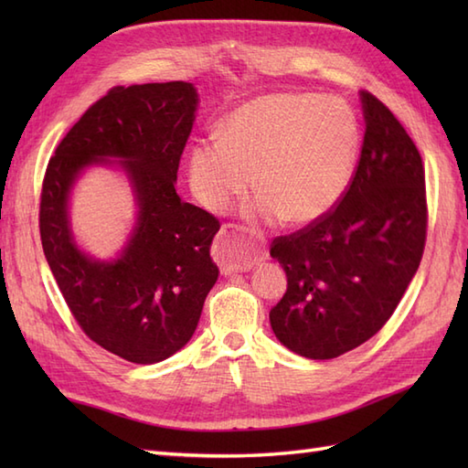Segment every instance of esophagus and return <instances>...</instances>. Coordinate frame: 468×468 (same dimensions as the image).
<instances>
[{
    "instance_id": "esophagus-1",
    "label": "esophagus",
    "mask_w": 468,
    "mask_h": 468,
    "mask_svg": "<svg viewBox=\"0 0 468 468\" xmlns=\"http://www.w3.org/2000/svg\"><path fill=\"white\" fill-rule=\"evenodd\" d=\"M213 257L221 265V273L250 271L255 263L265 260V250L255 243L243 241V237L231 227H223L213 243Z\"/></svg>"
}]
</instances>
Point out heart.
Here are the masks:
<instances>
[{
    "label": "heart",
    "mask_w": 468,
    "mask_h": 468,
    "mask_svg": "<svg viewBox=\"0 0 468 468\" xmlns=\"http://www.w3.org/2000/svg\"><path fill=\"white\" fill-rule=\"evenodd\" d=\"M360 151V122L340 98L265 94L235 108L221 136L197 141L188 185L197 201L225 213L255 185L251 221H320L340 201Z\"/></svg>",
    "instance_id": "heart-1"
}]
</instances>
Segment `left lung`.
I'll return each instance as SVG.
<instances>
[{
    "label": "left lung",
    "instance_id": "1",
    "mask_svg": "<svg viewBox=\"0 0 468 468\" xmlns=\"http://www.w3.org/2000/svg\"><path fill=\"white\" fill-rule=\"evenodd\" d=\"M364 143L350 185L330 213L275 237L287 292L270 312L273 334L310 360H332L390 320L419 270L426 188L419 148L388 108L360 92Z\"/></svg>",
    "mask_w": 468,
    "mask_h": 468
}]
</instances>
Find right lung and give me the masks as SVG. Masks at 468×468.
Segmentation results:
<instances>
[{
  "label": "right lung",
  "instance_id": "obj_1",
  "mask_svg": "<svg viewBox=\"0 0 468 468\" xmlns=\"http://www.w3.org/2000/svg\"><path fill=\"white\" fill-rule=\"evenodd\" d=\"M197 106L191 82L114 86L46 168L39 237L49 270L84 334L133 364L163 362L191 340L218 277L208 250L221 225L175 188ZM111 157L132 181L137 223L117 260L101 262L75 245L67 203L83 168Z\"/></svg>",
  "mask_w": 468,
  "mask_h": 468
}]
</instances>
